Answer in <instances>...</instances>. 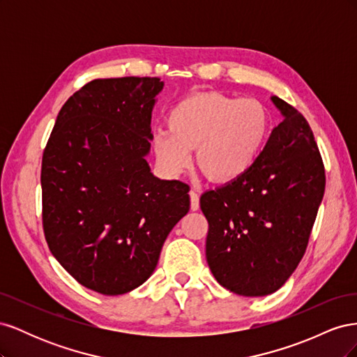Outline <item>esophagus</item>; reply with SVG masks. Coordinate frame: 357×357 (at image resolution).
Segmentation results:
<instances>
[{"label":"esophagus","mask_w":357,"mask_h":357,"mask_svg":"<svg viewBox=\"0 0 357 357\" xmlns=\"http://www.w3.org/2000/svg\"><path fill=\"white\" fill-rule=\"evenodd\" d=\"M189 195H190V208L193 211H197L199 208V195H198V192L195 189H192L189 192Z\"/></svg>","instance_id":"obj_1"}]
</instances>
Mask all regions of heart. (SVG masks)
Here are the masks:
<instances>
[{
	"instance_id": "obj_1",
	"label": "heart",
	"mask_w": 357,
	"mask_h": 357,
	"mask_svg": "<svg viewBox=\"0 0 357 357\" xmlns=\"http://www.w3.org/2000/svg\"><path fill=\"white\" fill-rule=\"evenodd\" d=\"M168 129L153 137L160 165L177 174L190 165L197 147L199 167L210 177H241L261 156L273 131V116L256 98L219 92L190 95L168 113Z\"/></svg>"
}]
</instances>
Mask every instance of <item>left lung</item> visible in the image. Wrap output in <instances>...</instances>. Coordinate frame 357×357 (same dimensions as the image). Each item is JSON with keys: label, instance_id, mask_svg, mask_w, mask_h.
Masks as SVG:
<instances>
[{"label": "left lung", "instance_id": "8db88e82", "mask_svg": "<svg viewBox=\"0 0 357 357\" xmlns=\"http://www.w3.org/2000/svg\"><path fill=\"white\" fill-rule=\"evenodd\" d=\"M283 121L245 174L199 199L208 220L205 256L219 284L271 295L304 256L325 193V167L305 117L278 96Z\"/></svg>", "mask_w": 357, "mask_h": 357}]
</instances>
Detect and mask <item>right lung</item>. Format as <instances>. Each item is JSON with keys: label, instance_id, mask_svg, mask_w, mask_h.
I'll list each match as a JSON object with an SVG mask.
<instances>
[{"label": "right lung", "instance_id": "1", "mask_svg": "<svg viewBox=\"0 0 357 357\" xmlns=\"http://www.w3.org/2000/svg\"><path fill=\"white\" fill-rule=\"evenodd\" d=\"M158 77L96 79L62 105L41 162L43 229L77 282L123 295L152 275L189 211V186L160 180L146 156Z\"/></svg>", "mask_w": 357, "mask_h": 357}]
</instances>
